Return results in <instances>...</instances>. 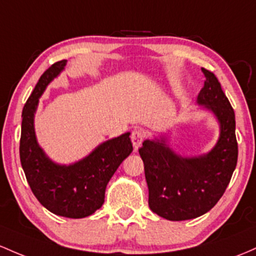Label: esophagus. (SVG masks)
Here are the masks:
<instances>
[{
	"mask_svg": "<svg viewBox=\"0 0 256 256\" xmlns=\"http://www.w3.org/2000/svg\"><path fill=\"white\" fill-rule=\"evenodd\" d=\"M144 137L146 131L142 130V128H136V130L132 131V134H131V141H132L134 150H138V147L142 144Z\"/></svg>",
	"mask_w": 256,
	"mask_h": 256,
	"instance_id": "34e87169",
	"label": "esophagus"
}]
</instances>
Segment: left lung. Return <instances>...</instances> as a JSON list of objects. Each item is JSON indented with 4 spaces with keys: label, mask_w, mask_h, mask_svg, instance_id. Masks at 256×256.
<instances>
[{
    "label": "left lung",
    "mask_w": 256,
    "mask_h": 256,
    "mask_svg": "<svg viewBox=\"0 0 256 256\" xmlns=\"http://www.w3.org/2000/svg\"><path fill=\"white\" fill-rule=\"evenodd\" d=\"M202 72L206 82L198 103L214 112L221 124L218 144L200 158L176 156L162 140L144 141L138 150L150 210L170 221L190 220L209 212L222 196L237 165L234 112L214 72L206 68Z\"/></svg>",
    "instance_id": "left-lung-1"
}]
</instances>
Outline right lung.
<instances>
[{"instance_id": "1", "label": "right lung", "mask_w": 256, "mask_h": 256, "mask_svg": "<svg viewBox=\"0 0 256 256\" xmlns=\"http://www.w3.org/2000/svg\"><path fill=\"white\" fill-rule=\"evenodd\" d=\"M66 60L52 64L36 84L23 108L19 154L25 178L38 200L56 215L82 218L104 203L106 187L119 165L132 152L130 134L97 147L88 156L69 166L47 158L36 142L34 113L46 86L63 70Z\"/></svg>"}]
</instances>
